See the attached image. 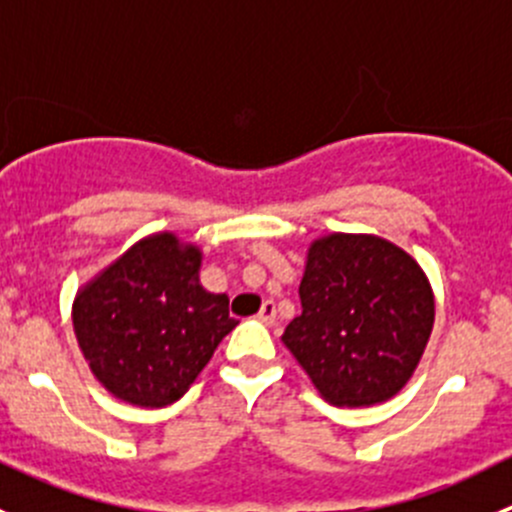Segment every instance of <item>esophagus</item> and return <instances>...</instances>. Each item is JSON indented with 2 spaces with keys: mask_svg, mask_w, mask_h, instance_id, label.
<instances>
[{
  "mask_svg": "<svg viewBox=\"0 0 512 512\" xmlns=\"http://www.w3.org/2000/svg\"><path fill=\"white\" fill-rule=\"evenodd\" d=\"M257 319H260L262 324H267V327H272V324H275L277 307L272 299H265V302H262V309H260V314H257Z\"/></svg>",
  "mask_w": 512,
  "mask_h": 512,
  "instance_id": "esophagus-1",
  "label": "esophagus"
}]
</instances>
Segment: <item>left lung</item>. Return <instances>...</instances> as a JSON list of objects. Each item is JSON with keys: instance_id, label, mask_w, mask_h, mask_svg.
<instances>
[{"instance_id": "obj_1", "label": "left lung", "mask_w": 512, "mask_h": 512, "mask_svg": "<svg viewBox=\"0 0 512 512\" xmlns=\"http://www.w3.org/2000/svg\"><path fill=\"white\" fill-rule=\"evenodd\" d=\"M299 299L282 342L324 401L364 409L409 384L436 319L431 282L409 252L379 235L317 237Z\"/></svg>"}]
</instances>
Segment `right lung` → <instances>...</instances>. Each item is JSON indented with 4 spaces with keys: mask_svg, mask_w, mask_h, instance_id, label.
<instances>
[{
    "mask_svg": "<svg viewBox=\"0 0 512 512\" xmlns=\"http://www.w3.org/2000/svg\"><path fill=\"white\" fill-rule=\"evenodd\" d=\"M200 265L198 245L153 232L79 287L76 342L108 394L141 409L170 406L237 327L227 294L200 285Z\"/></svg>",
    "mask_w": 512,
    "mask_h": 512,
    "instance_id": "right-lung-1",
    "label": "right lung"
}]
</instances>
